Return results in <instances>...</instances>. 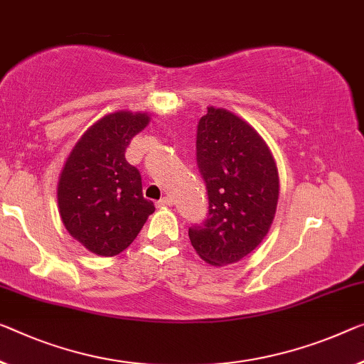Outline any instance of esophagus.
Masks as SVG:
<instances>
[{
  "mask_svg": "<svg viewBox=\"0 0 364 364\" xmlns=\"http://www.w3.org/2000/svg\"><path fill=\"white\" fill-rule=\"evenodd\" d=\"M171 205H172V198L171 197H164V198H161L158 201V206H171Z\"/></svg>",
  "mask_w": 364,
  "mask_h": 364,
  "instance_id": "esophagus-1",
  "label": "esophagus"
}]
</instances>
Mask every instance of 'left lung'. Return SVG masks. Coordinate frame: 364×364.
<instances>
[{"label": "left lung", "mask_w": 364, "mask_h": 364, "mask_svg": "<svg viewBox=\"0 0 364 364\" xmlns=\"http://www.w3.org/2000/svg\"><path fill=\"white\" fill-rule=\"evenodd\" d=\"M197 164L210 206L206 220L188 228L190 242L206 264H234L264 240L275 218V159L247 122L208 107L197 127Z\"/></svg>", "instance_id": "1"}]
</instances>
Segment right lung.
<instances>
[{
  "instance_id": "1",
  "label": "right lung",
  "mask_w": 364,
  "mask_h": 364,
  "mask_svg": "<svg viewBox=\"0 0 364 364\" xmlns=\"http://www.w3.org/2000/svg\"><path fill=\"white\" fill-rule=\"evenodd\" d=\"M148 122L149 117L139 112L105 115L80 138L61 171V221L92 254H120L154 213L153 201L143 197L139 171L125 159L132 138Z\"/></svg>"
}]
</instances>
